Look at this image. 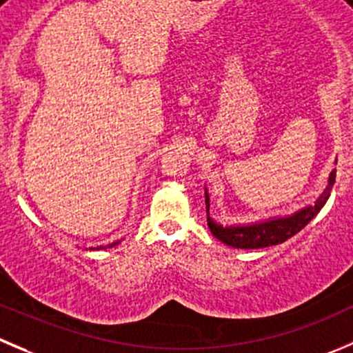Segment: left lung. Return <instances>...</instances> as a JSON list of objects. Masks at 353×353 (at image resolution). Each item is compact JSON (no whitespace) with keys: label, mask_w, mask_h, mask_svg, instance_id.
<instances>
[{"label":"left lung","mask_w":353,"mask_h":353,"mask_svg":"<svg viewBox=\"0 0 353 353\" xmlns=\"http://www.w3.org/2000/svg\"><path fill=\"white\" fill-rule=\"evenodd\" d=\"M334 179H336V170H333V172L330 174L327 188L324 190V193L317 198L316 203L309 205L307 208H302V210L290 215V217L271 219V221L256 222V224L250 225H222L208 217V228H210L212 234H214L215 238L221 239L225 245L232 246V248L253 250L265 248V246L271 245H279V243L286 241L288 238L295 236L299 231H302V229L319 214V210L324 207L327 198H330ZM205 203H207L208 214L210 203H208L207 191H205Z\"/></svg>","instance_id":"obj_1"}]
</instances>
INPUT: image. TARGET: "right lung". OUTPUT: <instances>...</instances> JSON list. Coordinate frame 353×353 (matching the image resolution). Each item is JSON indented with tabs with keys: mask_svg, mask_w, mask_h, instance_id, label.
Here are the masks:
<instances>
[{
	"mask_svg": "<svg viewBox=\"0 0 353 353\" xmlns=\"http://www.w3.org/2000/svg\"><path fill=\"white\" fill-rule=\"evenodd\" d=\"M119 243V241H117ZM117 243H114V245H117ZM114 245H112V246H114ZM101 248V246H98V250H100ZM91 250H94V248H91Z\"/></svg>",
	"mask_w": 353,
	"mask_h": 353,
	"instance_id": "obj_1",
	"label": "right lung"
}]
</instances>
